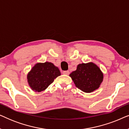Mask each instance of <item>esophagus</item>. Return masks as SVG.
Instances as JSON below:
<instances>
[{
    "mask_svg": "<svg viewBox=\"0 0 129 129\" xmlns=\"http://www.w3.org/2000/svg\"><path fill=\"white\" fill-rule=\"evenodd\" d=\"M62 73L63 74V75H69L70 72H69V71H68V70H66V71H63V72H62Z\"/></svg>",
    "mask_w": 129,
    "mask_h": 129,
    "instance_id": "1",
    "label": "esophagus"
}]
</instances>
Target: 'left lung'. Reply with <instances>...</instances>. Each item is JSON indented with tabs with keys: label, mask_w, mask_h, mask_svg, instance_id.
<instances>
[{
	"label": "left lung",
	"mask_w": 129,
	"mask_h": 129,
	"mask_svg": "<svg viewBox=\"0 0 129 129\" xmlns=\"http://www.w3.org/2000/svg\"><path fill=\"white\" fill-rule=\"evenodd\" d=\"M69 76L76 86L85 93H91L98 89L103 79L100 68L91 62L79 64L76 70Z\"/></svg>",
	"instance_id": "obj_1"
}]
</instances>
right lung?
<instances>
[{
    "mask_svg": "<svg viewBox=\"0 0 129 129\" xmlns=\"http://www.w3.org/2000/svg\"><path fill=\"white\" fill-rule=\"evenodd\" d=\"M61 73L52 63H38L27 75V82L31 89L40 92L45 90Z\"/></svg>",
    "mask_w": 129,
    "mask_h": 129,
    "instance_id": "obj_1",
    "label": "right lung"
}]
</instances>
